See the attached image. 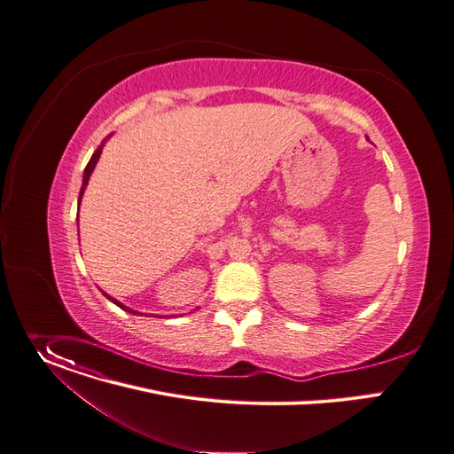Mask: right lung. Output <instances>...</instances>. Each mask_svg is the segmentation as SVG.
<instances>
[{
    "label": "right lung",
    "instance_id": "right-lung-1",
    "mask_svg": "<svg viewBox=\"0 0 454 454\" xmlns=\"http://www.w3.org/2000/svg\"><path fill=\"white\" fill-rule=\"evenodd\" d=\"M101 150H103V145L94 152V155L90 157V160H89V164H87V168H85V176H83V184H81V192H79V202H81V197H83V192H85V188H87V184H89V179H90V174L94 172V168H96V162H98V159H99V155H101ZM105 297L106 299H110L115 306H119L121 309H125V311H130V313H137V311H134V309H130V308H127V306H122L121 302H117L115 299H112V297H108L106 294H105Z\"/></svg>",
    "mask_w": 454,
    "mask_h": 454
}]
</instances>
